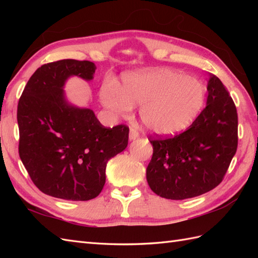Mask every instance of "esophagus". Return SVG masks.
<instances>
[{
  "mask_svg": "<svg viewBox=\"0 0 258 258\" xmlns=\"http://www.w3.org/2000/svg\"><path fill=\"white\" fill-rule=\"evenodd\" d=\"M139 136H140V133H139L138 130L134 128V127H131V128H130V140H131V141L138 139Z\"/></svg>",
  "mask_w": 258,
  "mask_h": 258,
  "instance_id": "1",
  "label": "esophagus"
}]
</instances>
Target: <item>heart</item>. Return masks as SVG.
<instances>
[{"mask_svg": "<svg viewBox=\"0 0 258 258\" xmlns=\"http://www.w3.org/2000/svg\"><path fill=\"white\" fill-rule=\"evenodd\" d=\"M100 100L119 117L128 116L134 105H141V119L150 132L171 135L187 127L199 115L205 87L178 71L143 70L126 74L122 86L106 80L101 86Z\"/></svg>", "mask_w": 258, "mask_h": 258, "instance_id": "b5f03b06", "label": "heart"}]
</instances>
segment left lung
I'll return each instance as SVG.
<instances>
[{"label":"left lung","mask_w":258,"mask_h":258,"mask_svg":"<svg viewBox=\"0 0 258 258\" xmlns=\"http://www.w3.org/2000/svg\"><path fill=\"white\" fill-rule=\"evenodd\" d=\"M206 106L185 132L153 139L146 168L151 189L167 200L200 196L220 184L237 150V111L217 76L207 83Z\"/></svg>","instance_id":"left-lung-1"}]
</instances>
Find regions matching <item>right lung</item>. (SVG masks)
Instances as JSON below:
<instances>
[{"label": "right lung", "instance_id": "1", "mask_svg": "<svg viewBox=\"0 0 258 258\" xmlns=\"http://www.w3.org/2000/svg\"><path fill=\"white\" fill-rule=\"evenodd\" d=\"M95 64L61 59L42 65L24 87L18 105L19 154L33 183L46 195L89 201L105 184L106 164L128 143L126 125L106 128L91 108L67 101L71 76L93 80Z\"/></svg>", "mask_w": 258, "mask_h": 258}]
</instances>
